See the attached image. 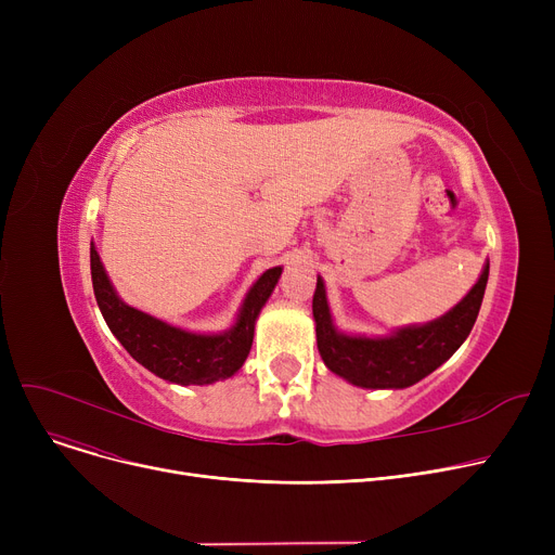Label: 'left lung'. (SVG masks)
<instances>
[{
  "label": "left lung",
  "instance_id": "obj_1",
  "mask_svg": "<svg viewBox=\"0 0 555 555\" xmlns=\"http://www.w3.org/2000/svg\"><path fill=\"white\" fill-rule=\"evenodd\" d=\"M488 270L490 262H486L470 293L450 312L423 326L398 328L387 337L339 333L333 324L324 281L317 276L312 317L319 356L335 375L362 389H404L416 385L450 360L470 335L483 301Z\"/></svg>",
  "mask_w": 555,
  "mask_h": 555
}]
</instances>
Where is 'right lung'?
I'll list each match as a JSON object with an SVG mask.
<instances>
[{"label":"right lung","mask_w":555,"mask_h":555,"mask_svg":"<svg viewBox=\"0 0 555 555\" xmlns=\"http://www.w3.org/2000/svg\"><path fill=\"white\" fill-rule=\"evenodd\" d=\"M94 297L112 335L124 344L126 351L151 373L175 385H214L236 373L254 341V326L260 308L270 299L283 268L262 272L247 293L236 324L218 335H199L175 328L162 319L145 314L116 295L109 283L101 256L90 247Z\"/></svg>","instance_id":"right-lung-1"}]
</instances>
